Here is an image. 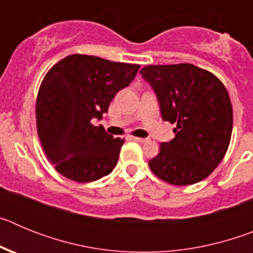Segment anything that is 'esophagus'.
I'll return each mask as SVG.
<instances>
[{
    "mask_svg": "<svg viewBox=\"0 0 253 253\" xmlns=\"http://www.w3.org/2000/svg\"><path fill=\"white\" fill-rule=\"evenodd\" d=\"M130 138L131 140H134V142H139V143H146L147 140V138H139V137H133V135H131V137H129Z\"/></svg>",
    "mask_w": 253,
    "mask_h": 253,
    "instance_id": "esophagus-1",
    "label": "esophagus"
}]
</instances>
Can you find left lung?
Here are the masks:
<instances>
[{"instance_id":"left-lung-1","label":"left lung","mask_w":253,"mask_h":253,"mask_svg":"<svg viewBox=\"0 0 253 253\" xmlns=\"http://www.w3.org/2000/svg\"><path fill=\"white\" fill-rule=\"evenodd\" d=\"M140 73L157 95L162 119L176 124L175 138L161 143L149 169L176 186L204 180L231 142L233 109L227 88L213 73L190 63L146 66Z\"/></svg>"}]
</instances>
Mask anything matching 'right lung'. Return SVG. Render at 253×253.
<instances>
[{"instance_id": "add662e5", "label": "right lung", "mask_w": 253, "mask_h": 253, "mask_svg": "<svg viewBox=\"0 0 253 253\" xmlns=\"http://www.w3.org/2000/svg\"><path fill=\"white\" fill-rule=\"evenodd\" d=\"M139 64L72 54L44 76L37 97V128L46 158L60 175L91 182L109 175L125 139L92 120L107 113L116 92L137 76Z\"/></svg>"}]
</instances>
